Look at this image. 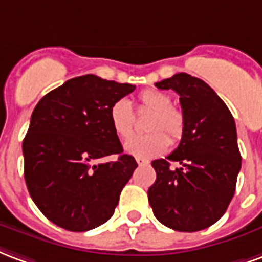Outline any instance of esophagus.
I'll use <instances>...</instances> for the list:
<instances>
[{"label":"esophagus","instance_id":"obj_1","mask_svg":"<svg viewBox=\"0 0 262 262\" xmlns=\"http://www.w3.org/2000/svg\"><path fill=\"white\" fill-rule=\"evenodd\" d=\"M137 163L139 166H145V165H149V160L144 159V158H137Z\"/></svg>","mask_w":262,"mask_h":262}]
</instances>
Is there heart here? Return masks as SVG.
Returning a JSON list of instances; mask_svg holds the SVG:
<instances>
[{"instance_id": "1", "label": "heart", "mask_w": 262, "mask_h": 262, "mask_svg": "<svg viewBox=\"0 0 262 262\" xmlns=\"http://www.w3.org/2000/svg\"><path fill=\"white\" fill-rule=\"evenodd\" d=\"M139 107L154 112L148 124V135L133 137L124 144V150L135 158L149 159L159 156L169 148V144H177L184 133V116L171 106V97L158 89H145L138 97ZM110 124L114 133L121 139L131 137L134 133V112L127 99H118L110 107ZM169 135L168 141L161 131Z\"/></svg>"}]
</instances>
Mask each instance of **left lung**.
<instances>
[{
	"mask_svg": "<svg viewBox=\"0 0 262 262\" xmlns=\"http://www.w3.org/2000/svg\"><path fill=\"white\" fill-rule=\"evenodd\" d=\"M180 96L184 133L166 159L152 162L156 180L148 190L154 215L179 232H198L217 222L236 190L242 156L232 113L208 83L184 72L156 82ZM181 167L170 169V162Z\"/></svg>",
	"mask_w": 262,
	"mask_h": 262,
	"instance_id": "left-lung-1",
	"label": "left lung"
}]
</instances>
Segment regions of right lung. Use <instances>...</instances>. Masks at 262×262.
<instances>
[{
    "label": "right lung",
    "instance_id": "right-lung-1",
    "mask_svg": "<svg viewBox=\"0 0 262 262\" xmlns=\"http://www.w3.org/2000/svg\"><path fill=\"white\" fill-rule=\"evenodd\" d=\"M135 85L96 75L72 78L41 97L24 139L25 181L49 221L86 232L113 216L137 162L123 154L110 124V107ZM118 154L114 162L98 160Z\"/></svg>",
    "mask_w": 262,
    "mask_h": 262
}]
</instances>
